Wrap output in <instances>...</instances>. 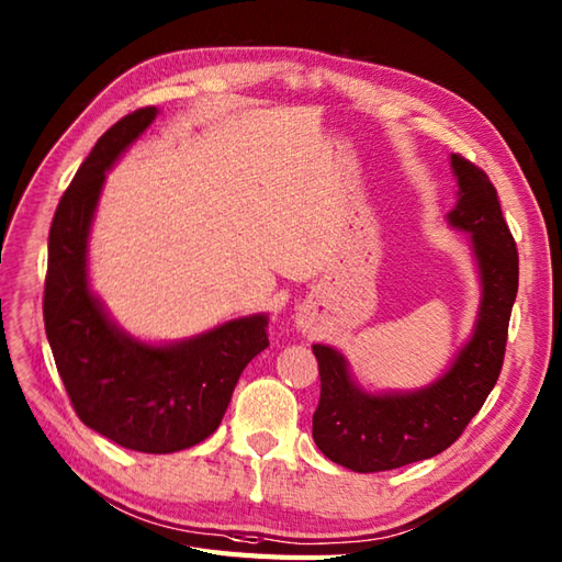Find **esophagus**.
<instances>
[{"instance_id": "esophagus-1", "label": "esophagus", "mask_w": 562, "mask_h": 562, "mask_svg": "<svg viewBox=\"0 0 562 562\" xmlns=\"http://www.w3.org/2000/svg\"><path fill=\"white\" fill-rule=\"evenodd\" d=\"M305 328H307V326H303V331H305Z\"/></svg>"}]
</instances>
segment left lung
Listing matches in <instances>:
<instances>
[{"label": "left lung", "instance_id": "1", "mask_svg": "<svg viewBox=\"0 0 562 562\" xmlns=\"http://www.w3.org/2000/svg\"><path fill=\"white\" fill-rule=\"evenodd\" d=\"M458 202L448 226L470 234L482 285L472 336L429 386L415 391H367L331 346L314 344L322 395L312 436L322 453L352 472H384L443 453L496 386L508 322L517 295L519 259L510 228L488 176L460 155H450Z\"/></svg>", "mask_w": 562, "mask_h": 562}]
</instances>
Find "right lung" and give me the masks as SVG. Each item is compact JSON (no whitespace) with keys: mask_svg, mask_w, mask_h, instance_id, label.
<instances>
[{"mask_svg":"<svg viewBox=\"0 0 562 562\" xmlns=\"http://www.w3.org/2000/svg\"><path fill=\"white\" fill-rule=\"evenodd\" d=\"M159 114L145 106L109 128L54 212L45 331L80 422L123 448L176 453L216 431L243 369L269 346L265 312L173 344L121 328L90 289L88 240L106 171Z\"/></svg>","mask_w":562,"mask_h":562,"instance_id":"right-lung-1","label":"right lung"}]
</instances>
